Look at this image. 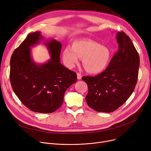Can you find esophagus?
<instances>
[{"label":"esophagus","instance_id":"esophagus-1","mask_svg":"<svg viewBox=\"0 0 151 151\" xmlns=\"http://www.w3.org/2000/svg\"><path fill=\"white\" fill-rule=\"evenodd\" d=\"M81 78H82L81 74L80 73H77V78L78 79V80H81Z\"/></svg>","mask_w":151,"mask_h":151}]
</instances>
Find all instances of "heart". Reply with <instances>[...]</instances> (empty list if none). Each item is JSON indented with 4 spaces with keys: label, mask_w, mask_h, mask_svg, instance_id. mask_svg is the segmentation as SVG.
Here are the masks:
<instances>
[{
    "label": "heart",
    "mask_w": 151,
    "mask_h": 151,
    "mask_svg": "<svg viewBox=\"0 0 151 151\" xmlns=\"http://www.w3.org/2000/svg\"><path fill=\"white\" fill-rule=\"evenodd\" d=\"M113 54V51L107 46L91 40H80L75 41L72 47L67 46L63 51L62 56L68 67H73L80 58L88 73L98 74L108 67Z\"/></svg>",
    "instance_id": "1"
}]
</instances>
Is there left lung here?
<instances>
[{
    "mask_svg": "<svg viewBox=\"0 0 151 151\" xmlns=\"http://www.w3.org/2000/svg\"><path fill=\"white\" fill-rule=\"evenodd\" d=\"M119 49L109 65L98 75L83 76L89 92L88 106L98 112L111 113L128 100L135 88L138 76L139 56L128 35L116 34Z\"/></svg>",
    "mask_w": 151,
    "mask_h": 151,
    "instance_id": "left-lung-1",
    "label": "left lung"
}]
</instances>
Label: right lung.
Segmentation results:
<instances>
[{
    "instance_id": "right-lung-1",
    "label": "right lung",
    "mask_w": 151,
    "mask_h": 151,
    "mask_svg": "<svg viewBox=\"0 0 151 151\" xmlns=\"http://www.w3.org/2000/svg\"><path fill=\"white\" fill-rule=\"evenodd\" d=\"M42 40L40 32L29 34L15 49L10 59V80L20 101L32 111L51 113L63 104L67 89L76 82L77 75L60 62L62 45L51 40L45 44L51 59L37 64L31 58L30 47Z\"/></svg>"
}]
</instances>
